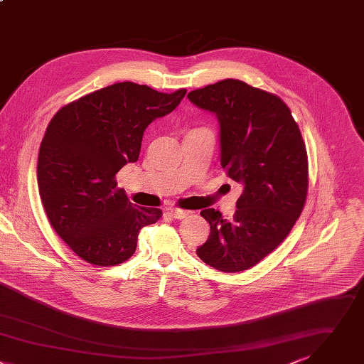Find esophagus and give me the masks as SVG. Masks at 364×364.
Instances as JSON below:
<instances>
[{"label": "esophagus", "mask_w": 364, "mask_h": 364, "mask_svg": "<svg viewBox=\"0 0 364 364\" xmlns=\"http://www.w3.org/2000/svg\"><path fill=\"white\" fill-rule=\"evenodd\" d=\"M169 216H172L173 220H183V218H186L189 215L188 210H183V209H176V208H172L168 210Z\"/></svg>", "instance_id": "esophagus-1"}]
</instances>
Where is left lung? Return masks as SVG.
<instances>
[{
	"instance_id": "1",
	"label": "left lung",
	"mask_w": 364,
	"mask_h": 364,
	"mask_svg": "<svg viewBox=\"0 0 364 364\" xmlns=\"http://www.w3.org/2000/svg\"><path fill=\"white\" fill-rule=\"evenodd\" d=\"M188 99L216 114L221 166L244 188L232 221L212 208L200 210L210 234L196 254L224 272L248 269L287 238L304 208L309 161L301 132L278 96L241 80L196 89Z\"/></svg>"
}]
</instances>
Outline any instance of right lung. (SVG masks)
<instances>
[{"label": "right lung", "instance_id": "1", "mask_svg": "<svg viewBox=\"0 0 364 364\" xmlns=\"http://www.w3.org/2000/svg\"><path fill=\"white\" fill-rule=\"evenodd\" d=\"M185 95L116 83L68 103L48 123L37 164L40 198L54 231L89 264L124 262L140 230L162 216L133 205L114 178L139 159L146 127Z\"/></svg>", "mask_w": 364, "mask_h": 364}]
</instances>
